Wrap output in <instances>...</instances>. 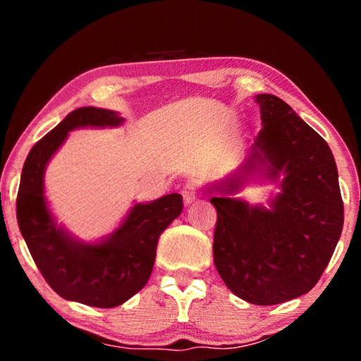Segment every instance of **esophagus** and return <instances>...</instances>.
<instances>
[{"instance_id":"34e87169","label":"esophagus","mask_w":361,"mask_h":361,"mask_svg":"<svg viewBox=\"0 0 361 361\" xmlns=\"http://www.w3.org/2000/svg\"><path fill=\"white\" fill-rule=\"evenodd\" d=\"M197 183L195 181H189L185 185V188H183V199H185V204H192L195 199H197Z\"/></svg>"}]
</instances>
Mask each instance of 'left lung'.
Returning <instances> with one entry per match:
<instances>
[{
    "label": "left lung",
    "instance_id": "left-lung-1",
    "mask_svg": "<svg viewBox=\"0 0 361 361\" xmlns=\"http://www.w3.org/2000/svg\"><path fill=\"white\" fill-rule=\"evenodd\" d=\"M262 129L240 172L226 181L234 192L258 162L285 173L272 209L212 197L216 209L213 261L226 286L252 304L302 296L319 282L344 224L338 169L328 143L293 108L271 94L255 97Z\"/></svg>",
    "mask_w": 361,
    "mask_h": 361
}]
</instances>
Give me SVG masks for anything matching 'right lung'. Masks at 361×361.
<instances>
[{
    "label": "right lung",
    "mask_w": 361,
    "mask_h": 361,
    "mask_svg": "<svg viewBox=\"0 0 361 361\" xmlns=\"http://www.w3.org/2000/svg\"><path fill=\"white\" fill-rule=\"evenodd\" d=\"M121 122L109 109L84 106L71 111L28 152L17 192V223L49 286L70 301L103 309L126 302L148 282L159 235L181 213V195L137 204L108 240L85 245L73 240L52 219L42 195V175L70 130Z\"/></svg>",
    "instance_id": "right-lung-1"
}]
</instances>
